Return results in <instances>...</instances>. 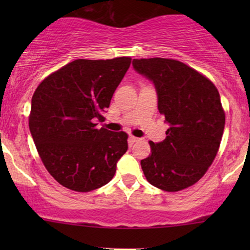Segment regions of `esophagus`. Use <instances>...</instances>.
I'll return each instance as SVG.
<instances>
[{
    "label": "esophagus",
    "mask_w": 250,
    "mask_h": 250,
    "mask_svg": "<svg viewBox=\"0 0 250 250\" xmlns=\"http://www.w3.org/2000/svg\"><path fill=\"white\" fill-rule=\"evenodd\" d=\"M128 140H129V142H131V143H134V142H138L140 139H139V138H136V136L129 135V136H128Z\"/></svg>",
    "instance_id": "obj_1"
}]
</instances>
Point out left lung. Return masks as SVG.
Instances as JSON below:
<instances>
[{"label":"left lung","mask_w":250,"mask_h":250,"mask_svg":"<svg viewBox=\"0 0 250 250\" xmlns=\"http://www.w3.org/2000/svg\"><path fill=\"white\" fill-rule=\"evenodd\" d=\"M133 68L151 81L158 110L169 127L162 142L150 141L151 155L141 160L146 179L168 192L198 182L220 148L225 125L220 93L193 68L174 59H134Z\"/></svg>","instance_id":"obj_1"}]
</instances>
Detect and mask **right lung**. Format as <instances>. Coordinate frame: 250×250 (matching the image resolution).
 Segmentation results:
<instances>
[{
    "label": "right lung",
    "mask_w": 250,
    "mask_h": 250,
    "mask_svg": "<svg viewBox=\"0 0 250 250\" xmlns=\"http://www.w3.org/2000/svg\"><path fill=\"white\" fill-rule=\"evenodd\" d=\"M131 58L77 59L47 76L34 92L29 129L57 182L88 192L110 182L127 151V134L95 127L131 64Z\"/></svg>",
    "instance_id": "add662e5"
}]
</instances>
